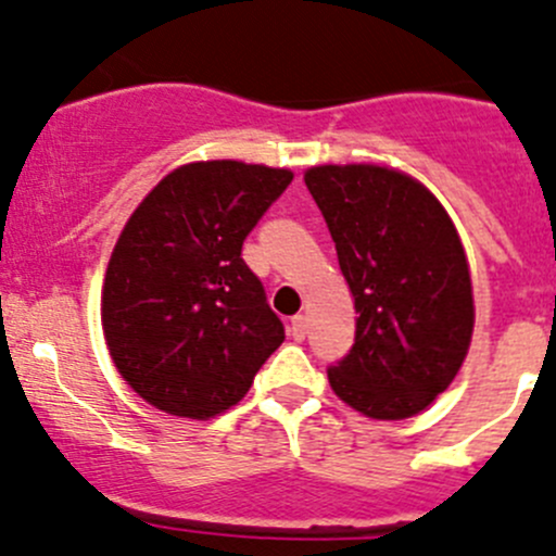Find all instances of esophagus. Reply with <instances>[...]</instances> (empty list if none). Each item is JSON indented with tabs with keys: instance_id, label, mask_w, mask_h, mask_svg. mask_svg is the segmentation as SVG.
I'll list each match as a JSON object with an SVG mask.
<instances>
[{
	"instance_id": "1",
	"label": "esophagus",
	"mask_w": 556,
	"mask_h": 556,
	"mask_svg": "<svg viewBox=\"0 0 556 556\" xmlns=\"http://www.w3.org/2000/svg\"><path fill=\"white\" fill-rule=\"evenodd\" d=\"M289 332H292L294 341H305V332H308V319L303 314L292 316V325H289Z\"/></svg>"
}]
</instances>
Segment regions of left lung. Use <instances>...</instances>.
Masks as SVG:
<instances>
[{
  "instance_id": "1",
  "label": "left lung",
  "mask_w": 556,
  "mask_h": 556,
  "mask_svg": "<svg viewBox=\"0 0 556 556\" xmlns=\"http://www.w3.org/2000/svg\"><path fill=\"white\" fill-rule=\"evenodd\" d=\"M303 179L357 311L352 352L327 371L332 393L374 420L420 415L472 343V278L456 224L399 168L321 163Z\"/></svg>"
}]
</instances>
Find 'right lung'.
I'll use <instances>...</instances> for the list:
<instances>
[{"mask_svg": "<svg viewBox=\"0 0 556 556\" xmlns=\"http://www.w3.org/2000/svg\"><path fill=\"white\" fill-rule=\"evenodd\" d=\"M289 168L195 161L168 172L116 237L100 292L111 361L147 404L210 420L245 399L283 343L242 240Z\"/></svg>", "mask_w": 556, "mask_h": 556, "instance_id": "obj_1", "label": "right lung"}]
</instances>
